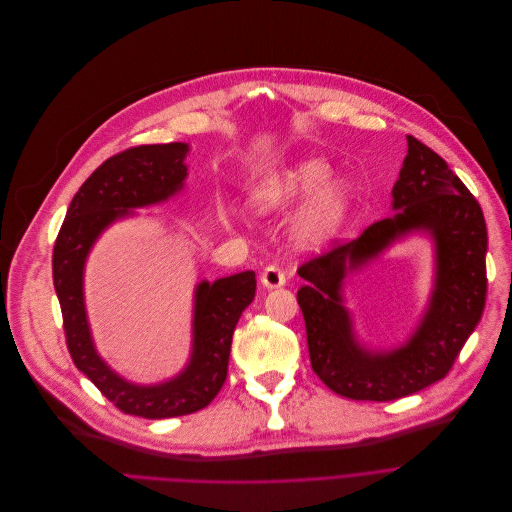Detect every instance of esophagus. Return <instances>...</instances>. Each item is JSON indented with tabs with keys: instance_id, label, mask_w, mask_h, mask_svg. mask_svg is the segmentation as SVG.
<instances>
[{
	"instance_id": "obj_1",
	"label": "esophagus",
	"mask_w": 512,
	"mask_h": 512,
	"mask_svg": "<svg viewBox=\"0 0 512 512\" xmlns=\"http://www.w3.org/2000/svg\"><path fill=\"white\" fill-rule=\"evenodd\" d=\"M260 282L266 288H280L286 282V276H284V272L278 266L272 264V266L264 268V272L260 274Z\"/></svg>"
}]
</instances>
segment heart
Listing matches in <instances>:
<instances>
[{
  "label": "heart",
  "instance_id": "1",
  "mask_svg": "<svg viewBox=\"0 0 512 512\" xmlns=\"http://www.w3.org/2000/svg\"><path fill=\"white\" fill-rule=\"evenodd\" d=\"M331 173L323 159H296L260 177L248 199L260 214H280L306 199L292 220L290 238L300 250H317L337 236L351 206L349 183L329 179Z\"/></svg>",
  "mask_w": 512,
  "mask_h": 512
}]
</instances>
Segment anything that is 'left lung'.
<instances>
[{
  "instance_id": "left-lung-1",
  "label": "left lung",
  "mask_w": 512,
  "mask_h": 512,
  "mask_svg": "<svg viewBox=\"0 0 512 512\" xmlns=\"http://www.w3.org/2000/svg\"><path fill=\"white\" fill-rule=\"evenodd\" d=\"M391 210V218L377 220L357 240L298 268L306 284L296 300L313 371L329 389L357 401L399 399L444 379L486 300L488 236L478 201L448 163L412 135L391 189ZM414 233L428 235L435 248L427 309L401 346L371 350L354 333L344 280Z\"/></svg>"
}]
</instances>
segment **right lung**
<instances>
[{
    "label": "right lung",
    "mask_w": 512,
    "mask_h": 512,
    "mask_svg": "<svg viewBox=\"0 0 512 512\" xmlns=\"http://www.w3.org/2000/svg\"><path fill=\"white\" fill-rule=\"evenodd\" d=\"M187 143L141 145L102 163L72 197L54 244L52 274L74 365L121 412L163 420L203 410L228 375L234 329L256 294L254 270L201 280L193 292L187 365L161 383H135L96 351L84 302V268L96 240L113 224L157 206L185 187Z\"/></svg>",
    "instance_id": "1"
}]
</instances>
